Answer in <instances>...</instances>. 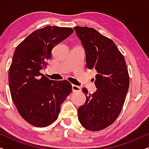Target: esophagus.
Returning a JSON list of instances; mask_svg holds the SVG:
<instances>
[{
    "mask_svg": "<svg viewBox=\"0 0 149 149\" xmlns=\"http://www.w3.org/2000/svg\"><path fill=\"white\" fill-rule=\"evenodd\" d=\"M72 91H80L81 88L79 87L78 86L75 85V84H72Z\"/></svg>",
    "mask_w": 149,
    "mask_h": 149,
    "instance_id": "obj_1",
    "label": "esophagus"
}]
</instances>
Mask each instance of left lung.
Returning <instances> with one entry per match:
<instances>
[{"label": "left lung", "mask_w": 149, "mask_h": 149, "mask_svg": "<svg viewBox=\"0 0 149 149\" xmlns=\"http://www.w3.org/2000/svg\"><path fill=\"white\" fill-rule=\"evenodd\" d=\"M73 29L86 53V66L97 71L94 82L97 90L82 91L86 102L79 107L78 120L82 127L98 131L116 121L125 104L129 86V75L125 59L110 38L93 28L76 26Z\"/></svg>", "instance_id": "1"}]
</instances>
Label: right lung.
I'll use <instances>...</instances> for the list:
<instances>
[{
	"instance_id": "right-lung-1",
	"label": "right lung",
	"mask_w": 149,
	"mask_h": 149,
	"mask_svg": "<svg viewBox=\"0 0 149 149\" xmlns=\"http://www.w3.org/2000/svg\"><path fill=\"white\" fill-rule=\"evenodd\" d=\"M73 32L70 27L46 26L28 36L15 49L9 69L11 96L22 118L34 127L54 123L72 91L69 81L49 80L40 70L47 68L53 48Z\"/></svg>"
}]
</instances>
